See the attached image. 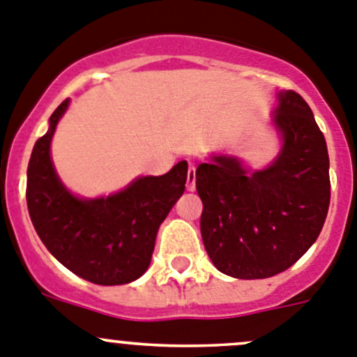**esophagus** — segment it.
<instances>
[{
	"label": "esophagus",
	"mask_w": 357,
	"mask_h": 357,
	"mask_svg": "<svg viewBox=\"0 0 357 357\" xmlns=\"http://www.w3.org/2000/svg\"><path fill=\"white\" fill-rule=\"evenodd\" d=\"M186 190H188V192H194L195 190V167L194 165H190L188 174H186Z\"/></svg>",
	"instance_id": "34e87169"
}]
</instances>
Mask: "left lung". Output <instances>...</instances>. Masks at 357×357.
Instances as JSON below:
<instances>
[{"label":"left lung","instance_id":"1","mask_svg":"<svg viewBox=\"0 0 357 357\" xmlns=\"http://www.w3.org/2000/svg\"><path fill=\"white\" fill-rule=\"evenodd\" d=\"M282 149L269 167L248 172L234 156H211L195 171L201 234L216 269L241 280L291 268L322 231L331 199L326 139L308 103L278 95L273 118Z\"/></svg>","mask_w":357,"mask_h":357}]
</instances>
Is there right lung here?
<instances>
[{
  "label": "right lung",
  "mask_w": 357,
  "mask_h": 357,
  "mask_svg": "<svg viewBox=\"0 0 357 357\" xmlns=\"http://www.w3.org/2000/svg\"><path fill=\"white\" fill-rule=\"evenodd\" d=\"M68 100L49 119L28 163L26 201L36 234L65 268L96 285L130 284L151 262L156 232L185 192L188 163L144 176L109 197L79 199L59 181L51 141Z\"/></svg>",
  "instance_id": "1"
}]
</instances>
